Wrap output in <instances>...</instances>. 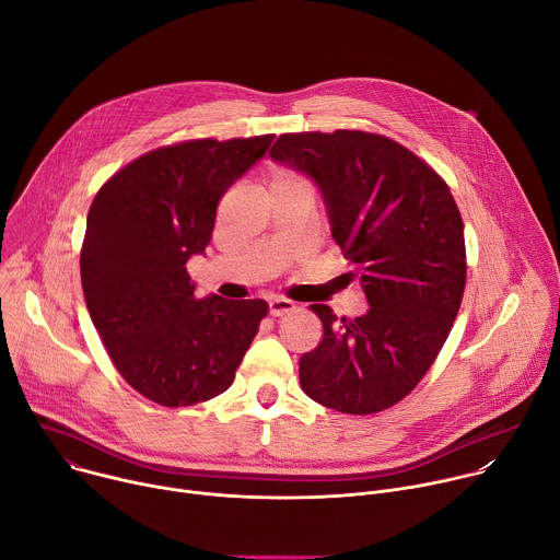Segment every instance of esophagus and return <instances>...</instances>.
I'll list each match as a JSON object with an SVG mask.
<instances>
[{"instance_id": "1", "label": "esophagus", "mask_w": 560, "mask_h": 560, "mask_svg": "<svg viewBox=\"0 0 560 560\" xmlns=\"http://www.w3.org/2000/svg\"><path fill=\"white\" fill-rule=\"evenodd\" d=\"M268 307H270V314H272V316H285V314H290L296 305H294L290 299H272V301L268 303Z\"/></svg>"}]
</instances>
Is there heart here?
I'll return each mask as SVG.
<instances>
[{"label":"heart","instance_id":"obj_1","mask_svg":"<svg viewBox=\"0 0 560 560\" xmlns=\"http://www.w3.org/2000/svg\"><path fill=\"white\" fill-rule=\"evenodd\" d=\"M272 182H299V184H305L299 175H294V173H290V171H281V173H277Z\"/></svg>","mask_w":560,"mask_h":560}]
</instances>
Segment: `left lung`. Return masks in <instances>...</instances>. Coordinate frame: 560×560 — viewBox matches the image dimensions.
Returning <instances> with one entry per match:
<instances>
[{
    "label": "left lung",
    "instance_id": "8db88e82",
    "mask_svg": "<svg viewBox=\"0 0 560 560\" xmlns=\"http://www.w3.org/2000/svg\"><path fill=\"white\" fill-rule=\"evenodd\" d=\"M270 156L322 188L370 303L357 318L310 305L324 337L299 361L301 387L343 415L383 412L432 368L460 307L465 236L450 186L406 145L363 130L285 132Z\"/></svg>",
    "mask_w": 560,
    "mask_h": 560
}]
</instances>
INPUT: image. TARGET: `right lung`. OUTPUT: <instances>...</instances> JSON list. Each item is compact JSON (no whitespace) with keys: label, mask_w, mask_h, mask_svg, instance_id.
Returning <instances> with one entry per match:
<instances>
[{"label":"right lung","mask_w":560,"mask_h":560,"mask_svg":"<svg viewBox=\"0 0 560 560\" xmlns=\"http://www.w3.org/2000/svg\"><path fill=\"white\" fill-rule=\"evenodd\" d=\"M272 139L150 150L117 171L89 210L79 268L91 318L117 372L156 406L186 408L225 392L268 314L264 299H197L186 261L206 250L221 197Z\"/></svg>","instance_id":"add662e5"}]
</instances>
